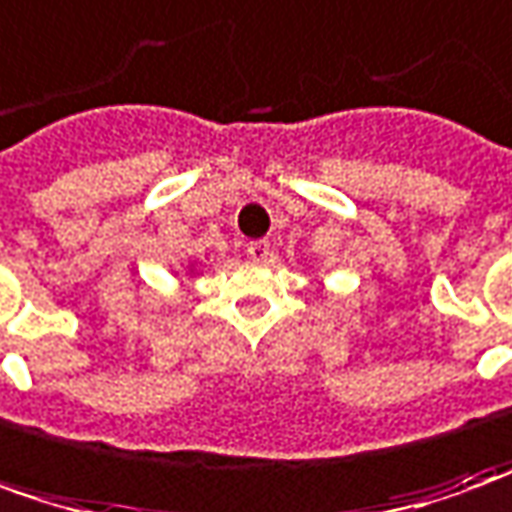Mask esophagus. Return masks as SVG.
<instances>
[{
	"mask_svg": "<svg viewBox=\"0 0 512 512\" xmlns=\"http://www.w3.org/2000/svg\"><path fill=\"white\" fill-rule=\"evenodd\" d=\"M246 255L257 260V263H266L274 252H271V243L269 241H252L246 246Z\"/></svg>",
	"mask_w": 512,
	"mask_h": 512,
	"instance_id": "1",
	"label": "esophagus"
}]
</instances>
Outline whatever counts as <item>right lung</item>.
<instances>
[{
    "label": "right lung",
    "instance_id": "right-lung-1",
    "mask_svg": "<svg viewBox=\"0 0 512 512\" xmlns=\"http://www.w3.org/2000/svg\"><path fill=\"white\" fill-rule=\"evenodd\" d=\"M198 271H201V269H198L196 260H193V263H187V271H184V274H187V277H196Z\"/></svg>",
    "mask_w": 512,
    "mask_h": 512
}]
</instances>
